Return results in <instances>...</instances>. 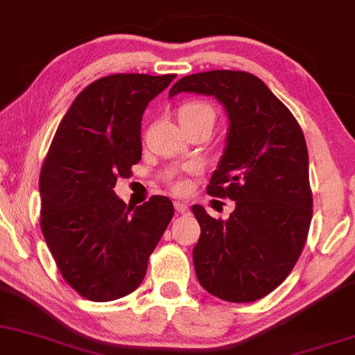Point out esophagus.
<instances>
[{"label": "esophagus", "mask_w": 355, "mask_h": 355, "mask_svg": "<svg viewBox=\"0 0 355 355\" xmlns=\"http://www.w3.org/2000/svg\"><path fill=\"white\" fill-rule=\"evenodd\" d=\"M174 207H176V211L181 212V214H187V212H189V204H187V202L176 201V202H174Z\"/></svg>", "instance_id": "34e87169"}]
</instances>
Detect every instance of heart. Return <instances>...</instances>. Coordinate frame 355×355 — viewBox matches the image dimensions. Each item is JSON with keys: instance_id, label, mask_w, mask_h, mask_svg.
Segmentation results:
<instances>
[{"instance_id": "heart-1", "label": "heart", "mask_w": 355, "mask_h": 355, "mask_svg": "<svg viewBox=\"0 0 355 355\" xmlns=\"http://www.w3.org/2000/svg\"><path fill=\"white\" fill-rule=\"evenodd\" d=\"M178 116H179V123L199 119V118H212V119H214V111H212L211 107L207 106V104L193 101V103L182 104V106L179 107ZM174 189L179 191V193L186 191L187 189V181H184V179H178V181H174Z\"/></svg>"}]
</instances>
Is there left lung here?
I'll list each match as a JSON object with an SVG mask.
<instances>
[{
	"label": "left lung",
	"instance_id": "obj_1",
	"mask_svg": "<svg viewBox=\"0 0 355 355\" xmlns=\"http://www.w3.org/2000/svg\"><path fill=\"white\" fill-rule=\"evenodd\" d=\"M212 96L226 110V146L207 193L236 201L229 219L199 204L201 236L193 249L196 276L207 293L252 302L289 276L312 219L309 154L297 121L259 78L216 69L181 78L169 89Z\"/></svg>",
	"mask_w": 355,
	"mask_h": 355
}]
</instances>
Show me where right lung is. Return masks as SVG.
Masks as SVG:
<instances>
[{"instance_id":"obj_1","label":"right lung","mask_w":355,"mask_h":355,"mask_svg":"<svg viewBox=\"0 0 355 355\" xmlns=\"http://www.w3.org/2000/svg\"><path fill=\"white\" fill-rule=\"evenodd\" d=\"M176 74H112L91 83L61 119L40 178L41 231L58 269L83 297L107 302L139 287L174 206L136 209L114 193L139 162L141 121Z\"/></svg>"}]
</instances>
